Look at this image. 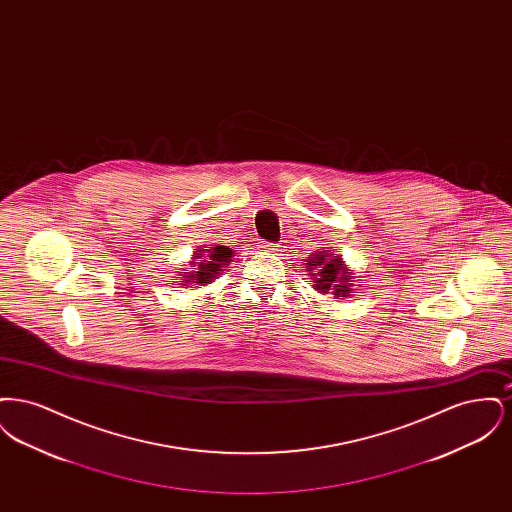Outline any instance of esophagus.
Listing matches in <instances>:
<instances>
[{"mask_svg":"<svg viewBox=\"0 0 512 512\" xmlns=\"http://www.w3.org/2000/svg\"><path fill=\"white\" fill-rule=\"evenodd\" d=\"M261 247H263L265 251H278V247H280V245L274 244V242H265Z\"/></svg>","mask_w":512,"mask_h":512,"instance_id":"1","label":"esophagus"}]
</instances>
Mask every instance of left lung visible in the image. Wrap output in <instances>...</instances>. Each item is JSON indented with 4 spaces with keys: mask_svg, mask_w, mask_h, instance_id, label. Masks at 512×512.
<instances>
[{
    "mask_svg": "<svg viewBox=\"0 0 512 512\" xmlns=\"http://www.w3.org/2000/svg\"><path fill=\"white\" fill-rule=\"evenodd\" d=\"M328 255L324 253H318L315 257H311L307 261V265L313 268H318L317 282H315V288L322 290L324 293H334L336 297H347V293H351L349 290V272L345 268L341 267V259H328Z\"/></svg>",
    "mask_w": 512,
    "mask_h": 512,
    "instance_id": "8db88e82",
    "label": "left lung"
}]
</instances>
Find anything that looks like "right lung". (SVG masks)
Returning a JSON list of instances; mask_svg holds the SVG:
<instances>
[{"mask_svg":"<svg viewBox=\"0 0 512 512\" xmlns=\"http://www.w3.org/2000/svg\"><path fill=\"white\" fill-rule=\"evenodd\" d=\"M205 255L203 253H195V257L199 259L195 265V272H188L190 274V280L186 282H195V284H209L217 274H220V270L226 267V263H230L232 259V249L226 247V245H217L213 249H205ZM186 286V284H184Z\"/></svg>","mask_w":512,"mask_h":512,"instance_id":"right-lung-1","label":"right lung"}]
</instances>
